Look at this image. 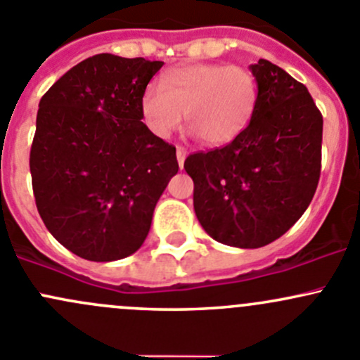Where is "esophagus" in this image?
<instances>
[{"label":"esophagus","mask_w":360,"mask_h":360,"mask_svg":"<svg viewBox=\"0 0 360 360\" xmlns=\"http://www.w3.org/2000/svg\"><path fill=\"white\" fill-rule=\"evenodd\" d=\"M185 158H187V153H185V149H184V147H176V161H179V166H180V169L184 168Z\"/></svg>","instance_id":"esophagus-1"}]
</instances>
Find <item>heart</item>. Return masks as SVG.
<instances>
[{
	"instance_id": "1",
	"label": "heart",
	"mask_w": 360,
	"mask_h": 360,
	"mask_svg": "<svg viewBox=\"0 0 360 360\" xmlns=\"http://www.w3.org/2000/svg\"><path fill=\"white\" fill-rule=\"evenodd\" d=\"M258 105V83L250 70L221 64H191L169 70L161 84L142 95L143 123L158 139L172 135L181 123L210 147L239 139Z\"/></svg>"
}]
</instances>
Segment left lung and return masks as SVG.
<instances>
[{
	"label": "left lung",
	"mask_w": 360,
	"mask_h": 360,
	"mask_svg": "<svg viewBox=\"0 0 360 360\" xmlns=\"http://www.w3.org/2000/svg\"><path fill=\"white\" fill-rule=\"evenodd\" d=\"M250 70L258 105L246 131L184 162L201 227L218 243L244 250L279 239L305 213L322 146V116L305 84L265 58Z\"/></svg>",
	"instance_id": "left-lung-1"
}]
</instances>
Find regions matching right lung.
<instances>
[{
  "label": "right lung",
  "mask_w": 360,
  "mask_h": 360,
  "mask_svg": "<svg viewBox=\"0 0 360 360\" xmlns=\"http://www.w3.org/2000/svg\"><path fill=\"white\" fill-rule=\"evenodd\" d=\"M162 64L95 55L39 100L29 159L36 206L50 234L84 260L135 253L179 172L175 147L142 123V95Z\"/></svg>",
  "instance_id": "right-lung-1"
}]
</instances>
